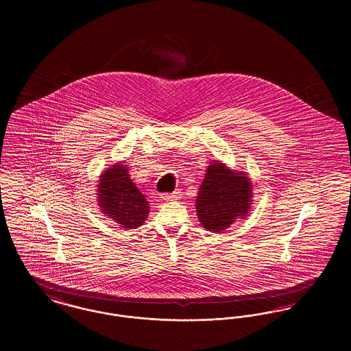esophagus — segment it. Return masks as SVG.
I'll return each mask as SVG.
<instances>
[{
	"instance_id": "esophagus-1",
	"label": "esophagus",
	"mask_w": 351,
	"mask_h": 351,
	"mask_svg": "<svg viewBox=\"0 0 351 351\" xmlns=\"http://www.w3.org/2000/svg\"><path fill=\"white\" fill-rule=\"evenodd\" d=\"M179 196H180V192H172V193H165V195H162L160 199L163 201H173L178 200Z\"/></svg>"
}]
</instances>
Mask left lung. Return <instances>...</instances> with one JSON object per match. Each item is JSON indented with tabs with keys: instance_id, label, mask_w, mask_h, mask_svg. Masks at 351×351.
Here are the masks:
<instances>
[{
	"instance_id": "1",
	"label": "left lung",
	"mask_w": 351,
	"mask_h": 351,
	"mask_svg": "<svg viewBox=\"0 0 351 351\" xmlns=\"http://www.w3.org/2000/svg\"><path fill=\"white\" fill-rule=\"evenodd\" d=\"M252 184L245 172L215 160L205 173L196 199V212L206 230L221 233L250 210Z\"/></svg>"
}]
</instances>
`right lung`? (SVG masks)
Returning <instances> with one entry per match:
<instances>
[{
	"instance_id": "obj_1",
	"label": "right lung",
	"mask_w": 351,
	"mask_h": 351,
	"mask_svg": "<svg viewBox=\"0 0 351 351\" xmlns=\"http://www.w3.org/2000/svg\"><path fill=\"white\" fill-rule=\"evenodd\" d=\"M128 165L117 163L100 176L97 199L101 212L125 229L142 226L149 215V202L132 182Z\"/></svg>"
}]
</instances>
